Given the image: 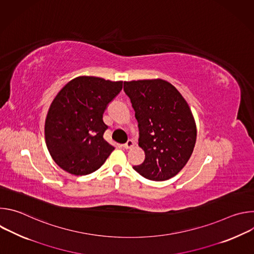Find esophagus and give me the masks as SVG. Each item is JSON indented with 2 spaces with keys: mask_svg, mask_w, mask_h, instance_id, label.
Instances as JSON below:
<instances>
[{
  "mask_svg": "<svg viewBox=\"0 0 254 254\" xmlns=\"http://www.w3.org/2000/svg\"><path fill=\"white\" fill-rule=\"evenodd\" d=\"M133 146H134V141H133V140H131V139H129V140H127V143H125V144H124V148H125V149H127V150H128V149L133 148Z\"/></svg>",
  "mask_w": 254,
  "mask_h": 254,
  "instance_id": "obj_1",
  "label": "esophagus"
}]
</instances>
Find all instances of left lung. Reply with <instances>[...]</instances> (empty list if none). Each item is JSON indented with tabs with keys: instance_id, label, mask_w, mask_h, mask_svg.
Wrapping results in <instances>:
<instances>
[{
	"instance_id": "8db88e82",
	"label": "left lung",
	"mask_w": 254,
	"mask_h": 254,
	"mask_svg": "<svg viewBox=\"0 0 254 254\" xmlns=\"http://www.w3.org/2000/svg\"><path fill=\"white\" fill-rule=\"evenodd\" d=\"M138 123V146L146 155L133 169L152 181L176 176L188 163L197 137L196 123L185 98L161 78L125 81Z\"/></svg>"
}]
</instances>
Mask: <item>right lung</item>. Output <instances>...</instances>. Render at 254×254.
Listing matches in <instances>:
<instances>
[{
  "instance_id": "obj_1",
  "label": "right lung",
  "mask_w": 254,
  "mask_h": 254,
  "mask_svg": "<svg viewBox=\"0 0 254 254\" xmlns=\"http://www.w3.org/2000/svg\"><path fill=\"white\" fill-rule=\"evenodd\" d=\"M123 81L78 76L57 93L45 120V141L53 161L75 176L98 170L115 150L103 138L102 115Z\"/></svg>"
}]
</instances>
